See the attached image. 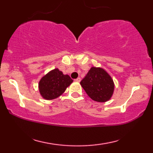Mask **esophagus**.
Wrapping results in <instances>:
<instances>
[{"label": "esophagus", "mask_w": 153, "mask_h": 153, "mask_svg": "<svg viewBox=\"0 0 153 153\" xmlns=\"http://www.w3.org/2000/svg\"><path fill=\"white\" fill-rule=\"evenodd\" d=\"M80 81H81V78H80V77H77V79H76V82H79Z\"/></svg>", "instance_id": "obj_1"}]
</instances>
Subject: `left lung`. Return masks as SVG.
Here are the masks:
<instances>
[{"instance_id":"left-lung-1","label":"left lung","mask_w":153,"mask_h":153,"mask_svg":"<svg viewBox=\"0 0 153 153\" xmlns=\"http://www.w3.org/2000/svg\"><path fill=\"white\" fill-rule=\"evenodd\" d=\"M80 84L93 100L104 102L112 97L114 83L107 72L100 67H92Z\"/></svg>"}]
</instances>
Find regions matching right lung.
<instances>
[{"label":"right lung","instance_id":"1","mask_svg":"<svg viewBox=\"0 0 153 153\" xmlns=\"http://www.w3.org/2000/svg\"><path fill=\"white\" fill-rule=\"evenodd\" d=\"M72 82L73 79L68 75H64L58 69H55L42 77L38 87L45 99L53 100L63 94Z\"/></svg>","mask_w":153,"mask_h":153}]
</instances>
